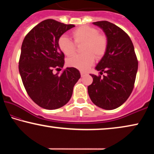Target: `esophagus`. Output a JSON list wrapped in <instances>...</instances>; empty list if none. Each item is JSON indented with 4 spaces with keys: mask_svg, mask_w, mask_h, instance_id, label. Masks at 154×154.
Returning a JSON list of instances; mask_svg holds the SVG:
<instances>
[{
    "mask_svg": "<svg viewBox=\"0 0 154 154\" xmlns=\"http://www.w3.org/2000/svg\"><path fill=\"white\" fill-rule=\"evenodd\" d=\"M85 72H83V71H81V76H82V77H83V75H85Z\"/></svg>",
    "mask_w": 154,
    "mask_h": 154,
    "instance_id": "34e87169",
    "label": "esophagus"
}]
</instances>
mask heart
<instances>
[{
  "label": "heart",
  "mask_w": 154,
  "mask_h": 154,
  "mask_svg": "<svg viewBox=\"0 0 154 154\" xmlns=\"http://www.w3.org/2000/svg\"><path fill=\"white\" fill-rule=\"evenodd\" d=\"M71 36L75 43L82 45L81 54H76L69 58L67 65L73 68L86 71L94 64V57L102 58L106 53L108 48V38L104 33H99L94 27L83 25L71 31ZM75 43L68 37L62 35L58 40L60 50L66 56H71L75 53Z\"/></svg>",
  "instance_id": "obj_1"
}]
</instances>
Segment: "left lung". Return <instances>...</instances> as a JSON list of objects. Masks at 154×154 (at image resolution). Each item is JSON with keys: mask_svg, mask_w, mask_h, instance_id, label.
<instances>
[{"mask_svg": "<svg viewBox=\"0 0 154 154\" xmlns=\"http://www.w3.org/2000/svg\"><path fill=\"white\" fill-rule=\"evenodd\" d=\"M100 26L108 38V48L97 65L100 75L90 74L93 79L88 87L90 100L96 106L112 110L121 106L134 88L138 61L134 45L127 33L116 25L107 21L93 22Z\"/></svg>", "mask_w": 154, "mask_h": 154, "instance_id": "8db88e82", "label": "left lung"}]
</instances>
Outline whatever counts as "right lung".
Returning a JSON list of instances; mask_svg holds the SVG:
<instances>
[{"label":"right lung","mask_w":154,"mask_h":154,"mask_svg":"<svg viewBox=\"0 0 154 154\" xmlns=\"http://www.w3.org/2000/svg\"><path fill=\"white\" fill-rule=\"evenodd\" d=\"M74 26L48 19L33 27L23 41L19 61L23 85L31 100L43 109L52 110L64 106L81 78L79 71L73 67L65 69L61 74L53 73L64 64L58 40Z\"/></svg>","instance_id":"add662e5"}]
</instances>
